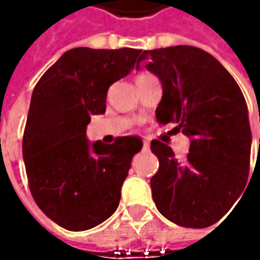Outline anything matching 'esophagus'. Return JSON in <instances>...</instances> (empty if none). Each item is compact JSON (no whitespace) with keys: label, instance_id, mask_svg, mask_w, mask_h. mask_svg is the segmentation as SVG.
<instances>
[{"label":"esophagus","instance_id":"obj_1","mask_svg":"<svg viewBox=\"0 0 260 260\" xmlns=\"http://www.w3.org/2000/svg\"><path fill=\"white\" fill-rule=\"evenodd\" d=\"M149 147H150V143H149L147 140H143V149H145V150H147Z\"/></svg>","mask_w":260,"mask_h":260}]
</instances>
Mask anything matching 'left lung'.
<instances>
[{
    "label": "left lung",
    "instance_id": "1",
    "mask_svg": "<svg viewBox=\"0 0 260 260\" xmlns=\"http://www.w3.org/2000/svg\"><path fill=\"white\" fill-rule=\"evenodd\" d=\"M142 66L162 82L157 123H176L191 137L184 160L165 143H150L159 159L150 179L156 207L182 227L214 224L230 211L249 176L252 133L242 89L215 57L194 46L143 50L136 69Z\"/></svg>",
    "mask_w": 260,
    "mask_h": 260
}]
</instances>
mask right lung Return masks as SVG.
<instances>
[{"label": "right lung", "instance_id": "add662e5", "mask_svg": "<svg viewBox=\"0 0 260 260\" xmlns=\"http://www.w3.org/2000/svg\"><path fill=\"white\" fill-rule=\"evenodd\" d=\"M140 50L75 47L36 84L23 135V157L36 204L72 232L92 229L113 215L121 185L140 152L135 136L113 145H89L91 115L104 114L108 88L125 76Z\"/></svg>", "mask_w": 260, "mask_h": 260}]
</instances>
